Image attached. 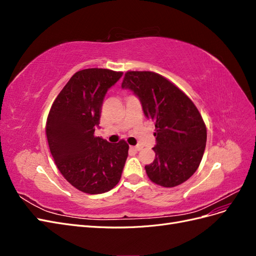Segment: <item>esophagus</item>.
I'll return each mask as SVG.
<instances>
[{
    "mask_svg": "<svg viewBox=\"0 0 256 256\" xmlns=\"http://www.w3.org/2000/svg\"><path fill=\"white\" fill-rule=\"evenodd\" d=\"M142 148H143V146L140 145V144H138L136 146H130V150H134V152H138V150H141Z\"/></svg>",
    "mask_w": 256,
    "mask_h": 256,
    "instance_id": "34e87169",
    "label": "esophagus"
}]
</instances>
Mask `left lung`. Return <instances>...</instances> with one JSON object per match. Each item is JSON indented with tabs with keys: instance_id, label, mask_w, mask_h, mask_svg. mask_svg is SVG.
<instances>
[{
	"instance_id": "left-lung-1",
	"label": "left lung",
	"mask_w": 256,
	"mask_h": 256,
	"mask_svg": "<svg viewBox=\"0 0 256 256\" xmlns=\"http://www.w3.org/2000/svg\"><path fill=\"white\" fill-rule=\"evenodd\" d=\"M122 88L134 92L146 118L156 127V157L145 166L150 180L166 188L189 180L200 164L207 140L194 104L171 81L152 72H127Z\"/></svg>"
}]
</instances>
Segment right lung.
I'll return each instance as SVG.
<instances>
[{"instance_id": "obj_1", "label": "right lung", "mask_w": 256, "mask_h": 256, "mask_svg": "<svg viewBox=\"0 0 256 256\" xmlns=\"http://www.w3.org/2000/svg\"><path fill=\"white\" fill-rule=\"evenodd\" d=\"M122 72L88 68L76 72L51 106L46 134L54 162L78 190L99 194L118 184L129 145L95 136L104 98Z\"/></svg>"}]
</instances>
